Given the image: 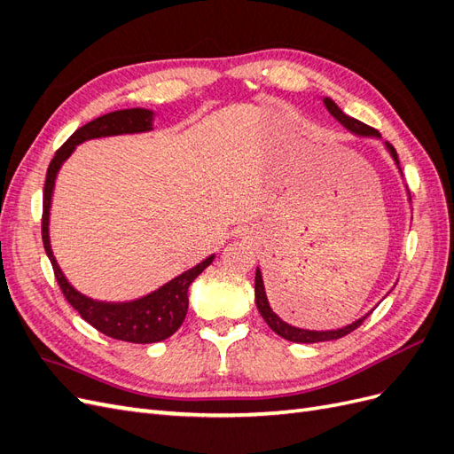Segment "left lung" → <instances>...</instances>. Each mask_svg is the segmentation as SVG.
<instances>
[{"instance_id":"left-lung-1","label":"left lung","mask_w":454,"mask_h":454,"mask_svg":"<svg viewBox=\"0 0 454 454\" xmlns=\"http://www.w3.org/2000/svg\"><path fill=\"white\" fill-rule=\"evenodd\" d=\"M322 102H324L327 112L332 114V117H335V119L340 122V125L345 127L347 130H350L354 136H360V138H375V140H380V134H379L375 129H371V127L364 125L362 121L347 115L332 98H327V96H324ZM384 147H387V151L390 153L392 160L395 162L397 170H400V174H402L400 160H397L395 149H394L388 142H384ZM407 195H409V189H407ZM409 200H411V195H409ZM255 305H257V310L261 312V316H263V320L269 324V327L272 329V332L278 333L280 337H284V339H287V340H292V342H324V340L340 339V337L348 335L350 332H354L356 327H360L362 322L367 318V316H369L371 312H373V309H371L367 314L362 316V318L354 320V322L348 324V325L337 327V329H320V332H318V329L295 327V325H292V324L284 322V320L280 318V316L270 309L269 299H267V292H265L263 277H261V269H259V267L255 269Z\"/></svg>"}]
</instances>
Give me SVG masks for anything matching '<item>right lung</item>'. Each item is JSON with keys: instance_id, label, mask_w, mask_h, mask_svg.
Here are the masks:
<instances>
[{"instance_id": "1", "label": "right lung", "mask_w": 454, "mask_h": 454, "mask_svg": "<svg viewBox=\"0 0 454 454\" xmlns=\"http://www.w3.org/2000/svg\"><path fill=\"white\" fill-rule=\"evenodd\" d=\"M155 112L145 107H132V109H119V112L106 114L98 119L87 122L85 127L77 129L67 142L57 151L52 157L47 180L43 189V222H41V235H43V246L47 257L51 259V265L54 270V277L60 286L64 297L79 314L81 318L89 322L94 329L100 333L136 342V345H149V342H159L168 339L177 332L185 320L189 297L187 290L191 282H193L199 274L208 267L215 254L208 255L204 261L193 269L182 272L180 277L172 278L159 290L151 292L144 297L132 299V301H121V303H112V301H96L87 297L85 294L77 292L75 287L64 277L60 265L57 263V257L51 248V237H49V223H51V204L54 193V182L62 168V164L72 157L75 147L87 140L94 138H106V136H119V134H138L153 130Z\"/></svg>"}]
</instances>
